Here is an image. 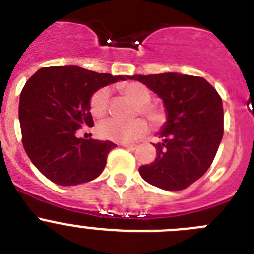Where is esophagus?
<instances>
[{
	"mask_svg": "<svg viewBox=\"0 0 254 254\" xmlns=\"http://www.w3.org/2000/svg\"><path fill=\"white\" fill-rule=\"evenodd\" d=\"M123 146L127 149H130V150H135V149L138 148V145H136V144H123Z\"/></svg>",
	"mask_w": 254,
	"mask_h": 254,
	"instance_id": "1",
	"label": "esophagus"
}]
</instances>
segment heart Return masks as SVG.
Wrapping results in <instances>:
<instances>
[{
    "instance_id": "1",
    "label": "heart",
    "mask_w": 254,
    "mask_h": 254,
    "mask_svg": "<svg viewBox=\"0 0 254 254\" xmlns=\"http://www.w3.org/2000/svg\"><path fill=\"white\" fill-rule=\"evenodd\" d=\"M119 91L125 98L131 100L138 108L135 114H141L150 122L153 127H160L167 120V111L160 104L151 103L153 92L146 85L141 82H125L118 86ZM90 113L92 116L101 119L109 110V91L106 89H99L91 95L89 101ZM148 131V124L145 120L134 119L131 122H122L118 119H108L98 127V132L101 138L116 143H130L141 138Z\"/></svg>"
}]
</instances>
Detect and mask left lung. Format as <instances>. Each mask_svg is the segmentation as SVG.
<instances>
[{
    "label": "left lung",
    "mask_w": 254,
    "mask_h": 254,
    "mask_svg": "<svg viewBox=\"0 0 254 254\" xmlns=\"http://www.w3.org/2000/svg\"><path fill=\"white\" fill-rule=\"evenodd\" d=\"M164 101L168 122L154 144L156 158L139 168L144 181L169 191L183 190L205 174L223 138L222 98L205 79L175 72L135 75Z\"/></svg>",
    "instance_id": "obj_1"
}]
</instances>
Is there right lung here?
Segmentation results:
<instances>
[{"label":"right lung","mask_w":254,"mask_h":254,"mask_svg":"<svg viewBox=\"0 0 254 254\" xmlns=\"http://www.w3.org/2000/svg\"><path fill=\"white\" fill-rule=\"evenodd\" d=\"M125 77L79 66H51L40 68L27 80L18 106L22 144L47 179L59 186H77L103 173L115 144L77 138L76 134L94 125L91 95Z\"/></svg>","instance_id":"1"}]
</instances>
